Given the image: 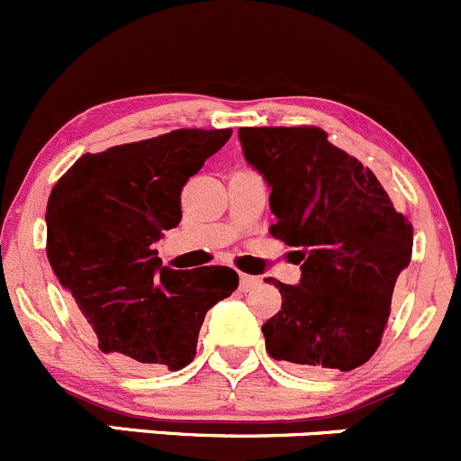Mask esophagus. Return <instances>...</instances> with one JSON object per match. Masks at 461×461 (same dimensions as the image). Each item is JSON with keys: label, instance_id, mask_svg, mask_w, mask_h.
Returning <instances> with one entry per match:
<instances>
[{"label": "esophagus", "instance_id": "obj_1", "mask_svg": "<svg viewBox=\"0 0 461 461\" xmlns=\"http://www.w3.org/2000/svg\"><path fill=\"white\" fill-rule=\"evenodd\" d=\"M260 278L258 276H252V274H240V290L243 292H252L260 287Z\"/></svg>", "mask_w": 461, "mask_h": 461}]
</instances>
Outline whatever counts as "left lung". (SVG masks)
Wrapping results in <instances>:
<instances>
[{
	"label": "left lung",
	"mask_w": 461,
	"mask_h": 461,
	"mask_svg": "<svg viewBox=\"0 0 461 461\" xmlns=\"http://www.w3.org/2000/svg\"><path fill=\"white\" fill-rule=\"evenodd\" d=\"M243 153L272 187L274 239L296 248L299 285L272 278L283 305L265 348L305 375L355 370L379 348L412 227L355 156L319 127H243ZM269 283V278H265Z\"/></svg>",
	"instance_id": "left-lung-1"
}]
</instances>
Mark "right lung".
Returning a JSON list of instances; mask_svg holds the SVG:
<instances>
[{"label":"right lung","instance_id":"right-lung-1","mask_svg":"<svg viewBox=\"0 0 461 461\" xmlns=\"http://www.w3.org/2000/svg\"><path fill=\"white\" fill-rule=\"evenodd\" d=\"M231 129H176L85 153L46 204V257L97 348L127 368L180 370L204 314L239 287L222 265L162 267L156 243L180 222V192Z\"/></svg>","mask_w":461,"mask_h":461}]
</instances>
